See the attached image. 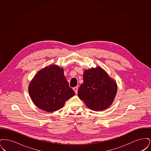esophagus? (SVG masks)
Masks as SVG:
<instances>
[{"label":"esophagus","mask_w":151,"mask_h":151,"mask_svg":"<svg viewBox=\"0 0 151 151\" xmlns=\"http://www.w3.org/2000/svg\"><path fill=\"white\" fill-rule=\"evenodd\" d=\"M73 91H75V93L77 94V93H78V86H75V87H74V88H73Z\"/></svg>","instance_id":"obj_1"}]
</instances>
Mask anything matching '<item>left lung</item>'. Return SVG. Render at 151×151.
<instances>
[{"label":"left lung","mask_w":151,"mask_h":151,"mask_svg":"<svg viewBox=\"0 0 151 151\" xmlns=\"http://www.w3.org/2000/svg\"><path fill=\"white\" fill-rule=\"evenodd\" d=\"M116 83L100 67L86 70L78 96L88 108L100 111L109 108L115 99Z\"/></svg>","instance_id":"8db88e82"}]
</instances>
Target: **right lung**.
<instances>
[{"mask_svg":"<svg viewBox=\"0 0 151 151\" xmlns=\"http://www.w3.org/2000/svg\"><path fill=\"white\" fill-rule=\"evenodd\" d=\"M28 91L36 106L47 112L63 108L65 102L75 94L65 78L64 70L55 65L37 72L29 84Z\"/></svg>","mask_w":151,"mask_h":151,"instance_id":"obj_1","label":"right lung"}]
</instances>
